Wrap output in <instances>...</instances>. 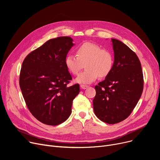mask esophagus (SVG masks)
<instances>
[{"label": "esophagus", "mask_w": 160, "mask_h": 160, "mask_svg": "<svg viewBox=\"0 0 160 160\" xmlns=\"http://www.w3.org/2000/svg\"><path fill=\"white\" fill-rule=\"evenodd\" d=\"M88 86H86V85H83V84H81L80 85V88L82 89H87V88H88Z\"/></svg>", "instance_id": "obj_1"}]
</instances>
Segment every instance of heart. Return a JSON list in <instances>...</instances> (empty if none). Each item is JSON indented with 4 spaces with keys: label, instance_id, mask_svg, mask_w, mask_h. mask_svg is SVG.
<instances>
[{
    "label": "heart",
    "instance_id": "heart-1",
    "mask_svg": "<svg viewBox=\"0 0 160 160\" xmlns=\"http://www.w3.org/2000/svg\"><path fill=\"white\" fill-rule=\"evenodd\" d=\"M76 54L77 56L67 55L65 64L73 75H77L85 65L86 69L75 80L77 83L89 84L98 77H108L113 69L114 58L112 52L98 45L86 42L77 48Z\"/></svg>",
    "mask_w": 160,
    "mask_h": 160
}]
</instances>
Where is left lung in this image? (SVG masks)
I'll return each instance as SVG.
<instances>
[{
  "instance_id": "left-lung-1",
  "label": "left lung",
  "mask_w": 160,
  "mask_h": 160,
  "mask_svg": "<svg viewBox=\"0 0 160 160\" xmlns=\"http://www.w3.org/2000/svg\"><path fill=\"white\" fill-rule=\"evenodd\" d=\"M114 65L106 79L95 86L94 112L108 124L120 122L128 117L143 90V74L136 54L122 42L112 39Z\"/></svg>"
}]
</instances>
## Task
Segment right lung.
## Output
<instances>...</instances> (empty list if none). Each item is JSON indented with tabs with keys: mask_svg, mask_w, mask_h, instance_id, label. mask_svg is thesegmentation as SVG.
Returning a JSON list of instances; mask_svg holds the SVG:
<instances>
[{
	"mask_svg": "<svg viewBox=\"0 0 160 160\" xmlns=\"http://www.w3.org/2000/svg\"><path fill=\"white\" fill-rule=\"evenodd\" d=\"M72 41L69 36L50 39L29 53L21 66L19 86L25 103L45 124L56 126L68 119L80 92L78 83L68 86L72 78L65 64Z\"/></svg>",
	"mask_w": 160,
	"mask_h": 160,
	"instance_id": "1",
	"label": "right lung"
}]
</instances>
